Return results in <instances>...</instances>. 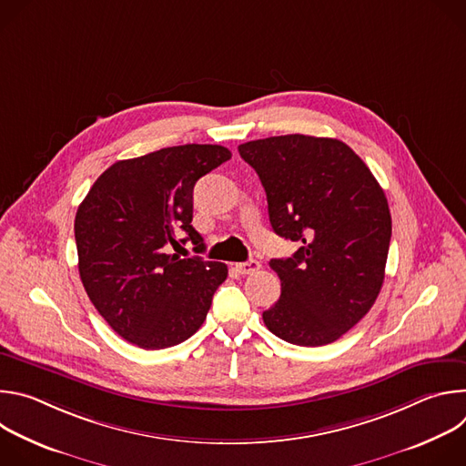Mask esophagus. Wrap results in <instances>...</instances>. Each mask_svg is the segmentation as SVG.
<instances>
[{
  "label": "esophagus",
  "instance_id": "esophagus-1",
  "mask_svg": "<svg viewBox=\"0 0 466 466\" xmlns=\"http://www.w3.org/2000/svg\"><path fill=\"white\" fill-rule=\"evenodd\" d=\"M259 268H261V265H259V261H256V259H248V261L236 263V271H238L239 275H252V273H256Z\"/></svg>",
  "mask_w": 466,
  "mask_h": 466
}]
</instances>
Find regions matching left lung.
Masks as SVG:
<instances>
[{
    "mask_svg": "<svg viewBox=\"0 0 466 466\" xmlns=\"http://www.w3.org/2000/svg\"><path fill=\"white\" fill-rule=\"evenodd\" d=\"M268 195L273 230L302 247L271 259L282 295L263 311L291 345L322 347L358 324L380 295L390 241L385 193L343 142L304 135L241 144Z\"/></svg>",
    "mask_w": 466,
    "mask_h": 466,
    "instance_id": "1",
    "label": "left lung"
}]
</instances>
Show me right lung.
<instances>
[{
	"mask_svg": "<svg viewBox=\"0 0 466 466\" xmlns=\"http://www.w3.org/2000/svg\"><path fill=\"white\" fill-rule=\"evenodd\" d=\"M230 157L223 146L186 144L119 160L85 197L76 216L79 275L99 315L125 341L160 350L205 322L227 265L180 258L171 247L191 241L205 250L191 227L193 186Z\"/></svg>",
	"mask_w": 466,
	"mask_h": 466,
	"instance_id": "obj_1",
	"label": "right lung"
}]
</instances>
